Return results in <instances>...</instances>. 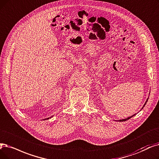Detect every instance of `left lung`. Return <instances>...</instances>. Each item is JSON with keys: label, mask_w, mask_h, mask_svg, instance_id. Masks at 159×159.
Returning a JSON list of instances; mask_svg holds the SVG:
<instances>
[{"label": "left lung", "mask_w": 159, "mask_h": 159, "mask_svg": "<svg viewBox=\"0 0 159 159\" xmlns=\"http://www.w3.org/2000/svg\"><path fill=\"white\" fill-rule=\"evenodd\" d=\"M148 99H147V101H146V102H145V104H144V105H143V107H144V106L145 105H146V102H148ZM143 107H142V108H143ZM134 115H136V114H134V115H133L132 116H130V117H129V118H125V119H123V120H118V121H127V120H129L130 118H132V117H133Z\"/></svg>", "instance_id": "obj_1"}]
</instances>
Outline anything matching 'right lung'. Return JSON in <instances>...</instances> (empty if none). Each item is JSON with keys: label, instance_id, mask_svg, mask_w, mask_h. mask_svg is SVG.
Segmentation results:
<instances>
[{"label": "right lung", "instance_id": "obj_1", "mask_svg": "<svg viewBox=\"0 0 159 159\" xmlns=\"http://www.w3.org/2000/svg\"><path fill=\"white\" fill-rule=\"evenodd\" d=\"M52 116H51V117H50V118H52ZM47 119H49V118H47Z\"/></svg>", "mask_w": 159, "mask_h": 159}]
</instances>
